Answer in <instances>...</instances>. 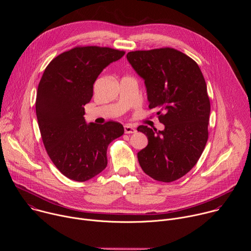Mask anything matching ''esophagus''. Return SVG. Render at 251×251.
<instances>
[{
    "label": "esophagus",
    "instance_id": "1",
    "mask_svg": "<svg viewBox=\"0 0 251 251\" xmlns=\"http://www.w3.org/2000/svg\"><path fill=\"white\" fill-rule=\"evenodd\" d=\"M124 131H125L126 134H134V133H136V129L133 126H130V125H125L124 126Z\"/></svg>",
    "mask_w": 251,
    "mask_h": 251
}]
</instances>
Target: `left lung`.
<instances>
[{
  "label": "left lung",
  "instance_id": "left-lung-1",
  "mask_svg": "<svg viewBox=\"0 0 251 251\" xmlns=\"http://www.w3.org/2000/svg\"><path fill=\"white\" fill-rule=\"evenodd\" d=\"M127 59L145 80L149 108L156 109L163 131L141 125L148 145L138 161L154 180L171 183L198 163L208 138L210 102L198 63L172 48L135 50Z\"/></svg>",
  "mask_w": 251,
  "mask_h": 251
}]
</instances>
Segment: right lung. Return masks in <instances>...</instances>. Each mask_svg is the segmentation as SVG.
I'll list each match as a JSON object with an SVG mask.
<instances>
[{
	"instance_id": "right-lung-1",
	"label": "right lung",
	"mask_w": 251,
	"mask_h": 251,
	"mask_svg": "<svg viewBox=\"0 0 251 251\" xmlns=\"http://www.w3.org/2000/svg\"><path fill=\"white\" fill-rule=\"evenodd\" d=\"M124 50L97 46L75 47L54 57L39 83L35 111L45 148L58 171L70 180L85 182L107 166V148L124 134L122 124H87L84 105L103 68Z\"/></svg>"
}]
</instances>
